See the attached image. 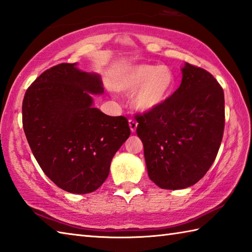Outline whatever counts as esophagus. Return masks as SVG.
<instances>
[{
	"instance_id": "34e87169",
	"label": "esophagus",
	"mask_w": 252,
	"mask_h": 252,
	"mask_svg": "<svg viewBox=\"0 0 252 252\" xmlns=\"http://www.w3.org/2000/svg\"><path fill=\"white\" fill-rule=\"evenodd\" d=\"M129 126H130V129L132 132H135L136 127H138V122L134 121V120H129Z\"/></svg>"
}]
</instances>
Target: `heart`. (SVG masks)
Returning <instances> with one entry per match:
<instances>
[{
  "instance_id": "heart-1",
  "label": "heart",
  "mask_w": 252,
  "mask_h": 252,
  "mask_svg": "<svg viewBox=\"0 0 252 252\" xmlns=\"http://www.w3.org/2000/svg\"><path fill=\"white\" fill-rule=\"evenodd\" d=\"M175 78L165 66L136 65L120 72L116 80L119 90L134 91L132 102L141 111H150L170 98Z\"/></svg>"
}]
</instances>
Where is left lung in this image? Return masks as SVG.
Here are the masks:
<instances>
[{
    "instance_id": "obj_1",
    "label": "left lung",
    "mask_w": 252,
    "mask_h": 252,
    "mask_svg": "<svg viewBox=\"0 0 252 252\" xmlns=\"http://www.w3.org/2000/svg\"><path fill=\"white\" fill-rule=\"evenodd\" d=\"M182 84L161 106L136 116L150 180L164 189L194 185L212 166L225 127L223 90L186 63Z\"/></svg>"
}]
</instances>
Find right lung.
<instances>
[{
  "label": "right lung",
  "mask_w": 252,
  "mask_h": 252,
  "mask_svg": "<svg viewBox=\"0 0 252 252\" xmlns=\"http://www.w3.org/2000/svg\"><path fill=\"white\" fill-rule=\"evenodd\" d=\"M102 93L98 75L59 63L37 77L23 99V129L32 152L49 180L69 193L98 189L131 133L126 117L93 107L90 94Z\"/></svg>",
  "instance_id": "obj_1"
}]
</instances>
